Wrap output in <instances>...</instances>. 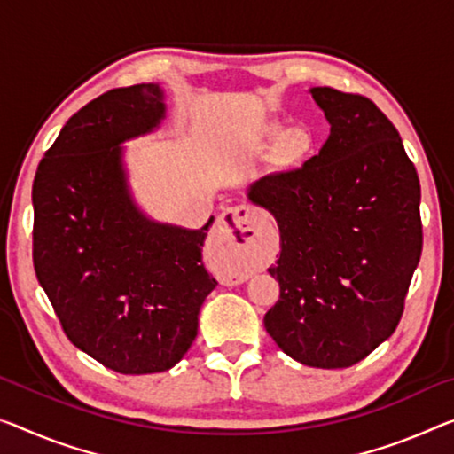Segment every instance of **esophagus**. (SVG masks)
Segmentation results:
<instances>
[{
  "label": "esophagus",
  "instance_id": "34e87169",
  "mask_svg": "<svg viewBox=\"0 0 454 454\" xmlns=\"http://www.w3.org/2000/svg\"><path fill=\"white\" fill-rule=\"evenodd\" d=\"M262 233V217L251 207H229L219 215L217 235L221 241H231L241 251H255Z\"/></svg>",
  "mask_w": 454,
  "mask_h": 454
}]
</instances>
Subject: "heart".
Wrapping results in <instances>:
<instances>
[{
	"instance_id": "1",
	"label": "heart",
	"mask_w": 454,
	"mask_h": 454,
	"mask_svg": "<svg viewBox=\"0 0 454 454\" xmlns=\"http://www.w3.org/2000/svg\"><path fill=\"white\" fill-rule=\"evenodd\" d=\"M309 145H310V137H309V134H306V131H302V129L290 131V134L286 136V139H284V150L288 152V154H290L292 158L302 156L304 152L309 150Z\"/></svg>"
}]
</instances>
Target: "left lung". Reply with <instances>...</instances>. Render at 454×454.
Segmentation results:
<instances>
[{
  "mask_svg": "<svg viewBox=\"0 0 454 454\" xmlns=\"http://www.w3.org/2000/svg\"><path fill=\"white\" fill-rule=\"evenodd\" d=\"M312 97L331 123L317 156L268 174L249 199L280 227L268 271L280 300L270 337L300 364L351 367L389 339L422 255L420 180L372 99L333 87Z\"/></svg>",
  "mask_w": 454,
  "mask_h": 454,
  "instance_id": "8db88e82",
  "label": "left lung"
}]
</instances>
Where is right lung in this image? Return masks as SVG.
<instances>
[{
    "mask_svg": "<svg viewBox=\"0 0 454 454\" xmlns=\"http://www.w3.org/2000/svg\"><path fill=\"white\" fill-rule=\"evenodd\" d=\"M164 117L158 85L111 89L67 121L32 186V260L62 331L117 373L166 372L197 337L217 280L199 231L158 225L125 191L120 142Z\"/></svg>",
    "mask_w": 454,
    "mask_h": 454,
    "instance_id": "right-lung-1",
    "label": "right lung"
}]
</instances>
